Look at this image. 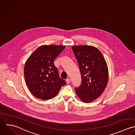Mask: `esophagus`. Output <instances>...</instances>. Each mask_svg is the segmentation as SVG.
Instances as JSON below:
<instances>
[{"label": "esophagus", "instance_id": "34e87169", "mask_svg": "<svg viewBox=\"0 0 135 135\" xmlns=\"http://www.w3.org/2000/svg\"><path fill=\"white\" fill-rule=\"evenodd\" d=\"M66 82H67V83H69L70 82V79H69V78H68V79H66Z\"/></svg>", "mask_w": 135, "mask_h": 135}]
</instances>
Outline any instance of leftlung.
I'll list each match as a JSON object with an SVG mask.
<instances>
[{
  "label": "left lung",
  "mask_w": 135,
  "mask_h": 135,
  "mask_svg": "<svg viewBox=\"0 0 135 135\" xmlns=\"http://www.w3.org/2000/svg\"><path fill=\"white\" fill-rule=\"evenodd\" d=\"M72 49L81 75V85L75 88L76 94L83 102H91L102 94L107 85V62L101 52L94 46H73Z\"/></svg>",
  "instance_id": "obj_1"
}]
</instances>
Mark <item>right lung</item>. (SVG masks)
<instances>
[{
  "mask_svg": "<svg viewBox=\"0 0 135 135\" xmlns=\"http://www.w3.org/2000/svg\"><path fill=\"white\" fill-rule=\"evenodd\" d=\"M65 48L62 45H42L27 59L25 65V78L32 94L42 100L54 98L67 83L59 77L54 60Z\"/></svg>",
  "mask_w": 135,
  "mask_h": 135,
  "instance_id": "right-lung-1",
  "label": "right lung"
}]
</instances>
